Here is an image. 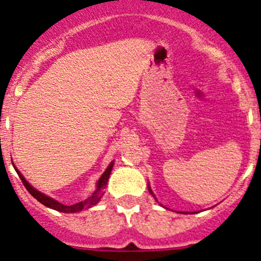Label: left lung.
<instances>
[{
  "label": "left lung",
  "mask_w": 261,
  "mask_h": 261,
  "mask_svg": "<svg viewBox=\"0 0 261 261\" xmlns=\"http://www.w3.org/2000/svg\"><path fill=\"white\" fill-rule=\"evenodd\" d=\"M149 192H150V193H151V194H152V197H154V198H155V196H154V193H152V191H151V189H150V187H149ZM155 199H156V198H155Z\"/></svg>",
  "instance_id": "1"
}]
</instances>
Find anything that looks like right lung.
I'll return each instance as SVG.
<instances>
[{
  "mask_svg": "<svg viewBox=\"0 0 261 261\" xmlns=\"http://www.w3.org/2000/svg\"><path fill=\"white\" fill-rule=\"evenodd\" d=\"M112 167H114V162L110 163V165L107 167V169L105 170L103 174L101 175V178H99L98 181H97L96 191H94L93 193H92L91 196L88 197V198L84 199V201H82V202H78V203H75V204H72V206H65V204H63V203H60V202L53 199L51 197H48L46 194H44V193H41V192L36 191V189L34 188L33 186H30V184L28 183V180L23 178V175L21 174V173L18 172L17 169H16V172H17L18 177H20V179L22 180L25 188L28 189L29 193H30L31 196L34 197V198L38 199L40 203H43L44 206H46V207H49V208L55 210V211H59V212L75 213V212L83 211V210L91 208L92 206H94V204L98 203L99 199L102 198V196H103V193H105V188H106L107 181H109V178H110V174H111Z\"/></svg>",
  "mask_w": 261,
  "mask_h": 261,
  "instance_id": "obj_1",
  "label": "right lung"
}]
</instances>
